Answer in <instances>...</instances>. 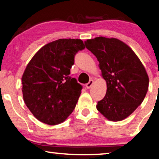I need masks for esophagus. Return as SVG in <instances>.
I'll return each instance as SVG.
<instances>
[{"instance_id":"1","label":"esophagus","mask_w":159,"mask_h":159,"mask_svg":"<svg viewBox=\"0 0 159 159\" xmlns=\"http://www.w3.org/2000/svg\"><path fill=\"white\" fill-rule=\"evenodd\" d=\"M93 83H94V80H93V79H90V80H89V82H88V83H87V84H86V85H85L86 88H87V89H89V88H90L91 86L93 85Z\"/></svg>"}]
</instances>
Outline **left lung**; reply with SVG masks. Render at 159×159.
<instances>
[{
  "mask_svg": "<svg viewBox=\"0 0 159 159\" xmlns=\"http://www.w3.org/2000/svg\"><path fill=\"white\" fill-rule=\"evenodd\" d=\"M99 61L107 93L97 109L111 121L128 117L140 105L149 88V77L134 51L115 38L96 37L85 41Z\"/></svg>",
  "mask_w": 159,
  "mask_h": 159,
  "instance_id": "obj_1",
  "label": "left lung"
}]
</instances>
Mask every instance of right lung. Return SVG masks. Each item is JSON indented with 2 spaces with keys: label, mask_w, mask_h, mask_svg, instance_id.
Returning <instances> with one entry per match:
<instances>
[{
  "label": "right lung",
  "mask_w": 159,
  "mask_h": 159,
  "mask_svg": "<svg viewBox=\"0 0 159 159\" xmlns=\"http://www.w3.org/2000/svg\"><path fill=\"white\" fill-rule=\"evenodd\" d=\"M84 48L80 39H59L43 46L28 63L21 77L23 99L41 122L60 124L74 111L82 85L69 75L75 55Z\"/></svg>",
  "instance_id": "right-lung-1"
}]
</instances>
